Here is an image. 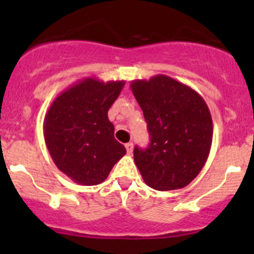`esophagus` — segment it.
<instances>
[{"label": "esophagus", "instance_id": "34e87169", "mask_svg": "<svg viewBox=\"0 0 254 254\" xmlns=\"http://www.w3.org/2000/svg\"><path fill=\"white\" fill-rule=\"evenodd\" d=\"M125 148H127V153H131L132 152V148H134V146H132V142H127V145H125Z\"/></svg>", "mask_w": 254, "mask_h": 254}]
</instances>
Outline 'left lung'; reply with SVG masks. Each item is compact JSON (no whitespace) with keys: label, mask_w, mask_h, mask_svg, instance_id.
Masks as SVG:
<instances>
[{"label":"left lung","mask_w":254,"mask_h":254,"mask_svg":"<svg viewBox=\"0 0 254 254\" xmlns=\"http://www.w3.org/2000/svg\"><path fill=\"white\" fill-rule=\"evenodd\" d=\"M130 88L151 136L147 148H134L143 182L156 190L184 188L200 173L211 148L212 119L205 101L166 75L134 79Z\"/></svg>","instance_id":"1"}]
</instances>
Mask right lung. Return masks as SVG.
Wrapping results in <instances>:
<instances>
[{
    "instance_id": "right-lung-1",
    "label": "right lung",
    "mask_w": 254,
    "mask_h": 254,
    "mask_svg": "<svg viewBox=\"0 0 254 254\" xmlns=\"http://www.w3.org/2000/svg\"><path fill=\"white\" fill-rule=\"evenodd\" d=\"M125 81H78L61 92L44 118V139L56 167L82 186H97L127 153L108 111Z\"/></svg>"
}]
</instances>
